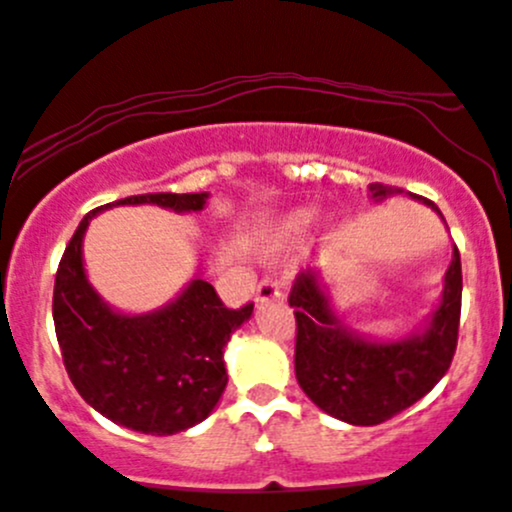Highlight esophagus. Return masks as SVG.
Masks as SVG:
<instances>
[{
  "instance_id": "esophagus-1",
  "label": "esophagus",
  "mask_w": 512,
  "mask_h": 512,
  "mask_svg": "<svg viewBox=\"0 0 512 512\" xmlns=\"http://www.w3.org/2000/svg\"><path fill=\"white\" fill-rule=\"evenodd\" d=\"M274 299H282V286L274 277H262V282L257 284V303H267Z\"/></svg>"
}]
</instances>
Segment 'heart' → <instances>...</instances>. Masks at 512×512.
Returning a JSON list of instances; mask_svg holds the SVG:
<instances>
[{
  "instance_id": "obj_1",
  "label": "heart",
  "mask_w": 512,
  "mask_h": 512,
  "mask_svg": "<svg viewBox=\"0 0 512 512\" xmlns=\"http://www.w3.org/2000/svg\"><path fill=\"white\" fill-rule=\"evenodd\" d=\"M313 223V211L311 209H299V211H291L289 216L284 218L282 223H279L277 228L269 233L267 238V245L265 250L269 252V255H274V252H279L282 247H286L291 243V240H296L299 235L306 230L308 226Z\"/></svg>"
}]
</instances>
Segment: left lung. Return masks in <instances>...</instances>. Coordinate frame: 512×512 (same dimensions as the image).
Segmentation results:
<instances>
[{
    "instance_id": "left-lung-1",
    "label": "left lung",
    "mask_w": 512,
    "mask_h": 512,
    "mask_svg": "<svg viewBox=\"0 0 512 512\" xmlns=\"http://www.w3.org/2000/svg\"><path fill=\"white\" fill-rule=\"evenodd\" d=\"M369 192L381 201L403 194V189L374 182ZM415 199L440 213L432 201ZM289 306L296 316L294 367L303 393L333 418L350 425H379L420 401L447 374L462 313V260L454 247L440 306L428 328L406 340H369L347 328L330 308L320 274L311 267L296 274Z\"/></svg>"
}]
</instances>
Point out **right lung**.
I'll return each instance as SVG.
<instances>
[{
  "mask_svg": "<svg viewBox=\"0 0 512 512\" xmlns=\"http://www.w3.org/2000/svg\"><path fill=\"white\" fill-rule=\"evenodd\" d=\"M209 194H138L106 204H157L177 213L201 211ZM89 211L67 243L53 291V320L67 376L94 411L145 435H174L194 428L216 408L228 384L230 335L252 316L223 306L216 289L192 279L165 308L143 316L114 311L89 284L82 238Z\"/></svg>",
  "mask_w": 512,
  "mask_h": 512,
  "instance_id": "add662e5",
  "label": "right lung"
}]
</instances>
